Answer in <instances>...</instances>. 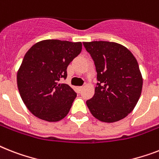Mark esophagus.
Wrapping results in <instances>:
<instances>
[{
    "instance_id": "34e87169",
    "label": "esophagus",
    "mask_w": 159,
    "mask_h": 159,
    "mask_svg": "<svg viewBox=\"0 0 159 159\" xmlns=\"http://www.w3.org/2000/svg\"><path fill=\"white\" fill-rule=\"evenodd\" d=\"M84 86H77V91H79V92H81V91L83 90Z\"/></svg>"
}]
</instances>
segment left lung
I'll return each mask as SVG.
<instances>
[{"mask_svg":"<svg viewBox=\"0 0 159 159\" xmlns=\"http://www.w3.org/2000/svg\"><path fill=\"white\" fill-rule=\"evenodd\" d=\"M95 62L97 86L86 105L95 118L117 122L128 115L142 91L143 78L132 53L121 44L110 42H83Z\"/></svg>","mask_w":159,"mask_h":159,"instance_id":"8db88e82","label":"left lung"}]
</instances>
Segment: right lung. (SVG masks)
Wrapping results in <instances>:
<instances>
[{
    "label": "right lung",
    "instance_id": "add662e5",
    "mask_svg": "<svg viewBox=\"0 0 159 159\" xmlns=\"http://www.w3.org/2000/svg\"><path fill=\"white\" fill-rule=\"evenodd\" d=\"M82 48V42L44 40L27 51L17 73V85L33 115L47 122L66 117L77 94L59 81L66 78L68 64Z\"/></svg>",
    "mask_w": 159,
    "mask_h": 159
}]
</instances>
